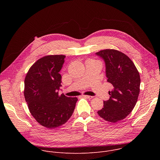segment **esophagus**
<instances>
[{"instance_id":"obj_1","label":"esophagus","mask_w":160,"mask_h":160,"mask_svg":"<svg viewBox=\"0 0 160 160\" xmlns=\"http://www.w3.org/2000/svg\"><path fill=\"white\" fill-rule=\"evenodd\" d=\"M82 98H85L87 99H92L93 97L92 96H87V95H82Z\"/></svg>"}]
</instances>
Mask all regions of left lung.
<instances>
[{"label":"left lung","mask_w":160,"mask_h":160,"mask_svg":"<svg viewBox=\"0 0 160 160\" xmlns=\"http://www.w3.org/2000/svg\"><path fill=\"white\" fill-rule=\"evenodd\" d=\"M96 54L104 59L107 81L113 86L109 100L104 101V108L98 113L106 121L116 123L125 118L138 101L139 73L132 61L120 51L104 49Z\"/></svg>","instance_id":"1"}]
</instances>
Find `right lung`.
<instances>
[{
  "label": "right lung",
  "instance_id": "obj_1",
  "mask_svg": "<svg viewBox=\"0 0 160 160\" xmlns=\"http://www.w3.org/2000/svg\"><path fill=\"white\" fill-rule=\"evenodd\" d=\"M64 55H49L37 60L25 79L24 96L30 113L41 125L55 128L72 117L77 98L59 95L61 87L59 73Z\"/></svg>",
  "mask_w": 160,
  "mask_h": 160
}]
</instances>
